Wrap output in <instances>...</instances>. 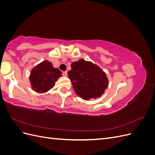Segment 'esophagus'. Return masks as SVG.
Segmentation results:
<instances>
[{
  "label": "esophagus",
  "instance_id": "esophagus-1",
  "mask_svg": "<svg viewBox=\"0 0 155 155\" xmlns=\"http://www.w3.org/2000/svg\"><path fill=\"white\" fill-rule=\"evenodd\" d=\"M67 74H68L67 71H64V72H63V75L64 76H67Z\"/></svg>",
  "mask_w": 155,
  "mask_h": 155
}]
</instances>
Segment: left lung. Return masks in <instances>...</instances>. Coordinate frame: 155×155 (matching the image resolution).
Masks as SVG:
<instances>
[{
	"mask_svg": "<svg viewBox=\"0 0 155 155\" xmlns=\"http://www.w3.org/2000/svg\"><path fill=\"white\" fill-rule=\"evenodd\" d=\"M68 72L77 94L85 100L100 97L108 87L105 73L97 65L79 59L71 65Z\"/></svg>",
	"mask_w": 155,
	"mask_h": 155,
	"instance_id": "left-lung-1",
	"label": "left lung"
}]
</instances>
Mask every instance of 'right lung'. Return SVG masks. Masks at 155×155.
<instances>
[{
    "label": "right lung",
    "mask_w": 155,
    "mask_h": 155,
    "mask_svg": "<svg viewBox=\"0 0 155 155\" xmlns=\"http://www.w3.org/2000/svg\"><path fill=\"white\" fill-rule=\"evenodd\" d=\"M61 74L58 68L53 67L51 63L44 61L31 71L30 80L33 90L38 92H47L54 87Z\"/></svg>",
    "instance_id": "1"
}]
</instances>
